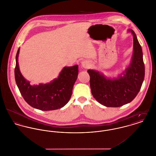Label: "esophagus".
I'll use <instances>...</instances> for the list:
<instances>
[{
  "label": "esophagus",
  "mask_w": 156,
  "mask_h": 156,
  "mask_svg": "<svg viewBox=\"0 0 156 156\" xmlns=\"http://www.w3.org/2000/svg\"><path fill=\"white\" fill-rule=\"evenodd\" d=\"M81 65H82V66H83V68H88L89 67V65H90L88 62H87V60L83 61V62H81Z\"/></svg>",
  "instance_id": "1"
}]
</instances>
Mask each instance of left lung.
Instances as JSON below:
<instances>
[{
	"label": "left lung",
	"instance_id": "obj_1",
	"mask_svg": "<svg viewBox=\"0 0 156 156\" xmlns=\"http://www.w3.org/2000/svg\"><path fill=\"white\" fill-rule=\"evenodd\" d=\"M133 36V53L131 63L117 78L104 76L94 70H88L91 93L95 99L106 107H120L132 102L138 94L145 76L143 54L136 35Z\"/></svg>",
	"mask_w": 156,
	"mask_h": 156
}]
</instances>
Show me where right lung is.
<instances>
[{
	"mask_svg": "<svg viewBox=\"0 0 156 156\" xmlns=\"http://www.w3.org/2000/svg\"><path fill=\"white\" fill-rule=\"evenodd\" d=\"M16 55L15 79L20 93L32 107L42 111L60 109L67 104L72 96V88L78 75V66L65 67L57 78L50 83L31 86L21 73Z\"/></svg>",
	"mask_w": 156,
	"mask_h": 156,
	"instance_id": "add662e5",
	"label": "right lung"
}]
</instances>
